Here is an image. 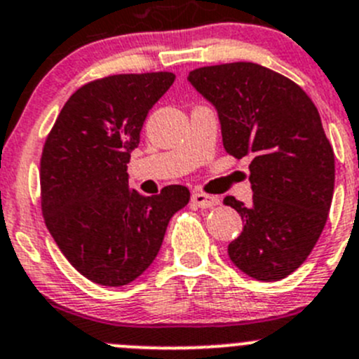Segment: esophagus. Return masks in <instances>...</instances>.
Masks as SVG:
<instances>
[{"instance_id":"obj_1","label":"esophagus","mask_w":359,"mask_h":359,"mask_svg":"<svg viewBox=\"0 0 359 359\" xmlns=\"http://www.w3.org/2000/svg\"><path fill=\"white\" fill-rule=\"evenodd\" d=\"M193 203L200 209H210V207H216L219 203V198L217 196H210L205 195V193H195V195L191 196Z\"/></svg>"}]
</instances>
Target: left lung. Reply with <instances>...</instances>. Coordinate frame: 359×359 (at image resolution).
<instances>
[{"instance_id":"obj_1","label":"left lung","mask_w":359,"mask_h":359,"mask_svg":"<svg viewBox=\"0 0 359 359\" xmlns=\"http://www.w3.org/2000/svg\"><path fill=\"white\" fill-rule=\"evenodd\" d=\"M187 81L217 111L230 156H253V202L223 200L243 217L229 257L260 281L289 276L323 233L334 189V154L316 104L285 76L250 62L202 67Z\"/></svg>"}]
</instances>
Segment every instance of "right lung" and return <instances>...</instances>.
Returning a JSON list of instances; mask_svg holds the SVG:
<instances>
[{"label": "right lung", "instance_id": "add662e5", "mask_svg": "<svg viewBox=\"0 0 359 359\" xmlns=\"http://www.w3.org/2000/svg\"><path fill=\"white\" fill-rule=\"evenodd\" d=\"M175 81L172 72L120 74L70 95L40 159L42 212L49 233L93 283L122 287L156 260L173 214L189 189L161 195L129 189L127 164L143 122Z\"/></svg>", "mask_w": 359, "mask_h": 359}]
</instances>
